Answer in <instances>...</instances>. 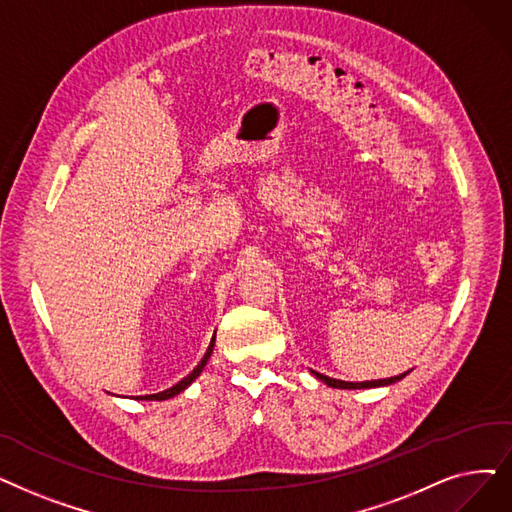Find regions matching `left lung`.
<instances>
[{
  "instance_id": "obj_1",
  "label": "left lung",
  "mask_w": 512,
  "mask_h": 512,
  "mask_svg": "<svg viewBox=\"0 0 512 512\" xmlns=\"http://www.w3.org/2000/svg\"><path fill=\"white\" fill-rule=\"evenodd\" d=\"M320 381H324L328 387H337V389H368V387H381V385H391V383H395V381H399V379H404V376L408 374V372H404V374H399V376H391V379H381V381H366V383H345V381H337V379H330V376H326V374H320V372H314Z\"/></svg>"
}]
</instances>
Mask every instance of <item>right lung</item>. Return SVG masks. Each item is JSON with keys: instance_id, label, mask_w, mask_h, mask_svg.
Masks as SVG:
<instances>
[{"instance_id": "1", "label": "right lung", "mask_w": 512, "mask_h": 512, "mask_svg": "<svg viewBox=\"0 0 512 512\" xmlns=\"http://www.w3.org/2000/svg\"><path fill=\"white\" fill-rule=\"evenodd\" d=\"M213 345H215V337H213V341H211V345H209V349H207V353H205V358L201 360V364H198L188 376H186V379H182L180 383H177V385H173L171 389H167V391H161V393H154V395H142V397H138V399H157V402H163V399H169V397H173V395H177V393H182L194 379H196V376L198 374H201L203 372V368H205V364H207V360L211 358V351H213Z\"/></svg>"}]
</instances>
